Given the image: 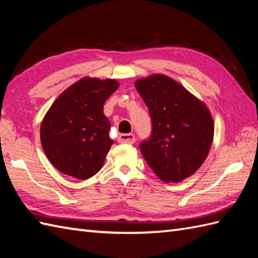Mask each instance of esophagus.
I'll return each instance as SVG.
<instances>
[{
    "label": "esophagus",
    "mask_w": 258,
    "mask_h": 258,
    "mask_svg": "<svg viewBox=\"0 0 258 258\" xmlns=\"http://www.w3.org/2000/svg\"><path fill=\"white\" fill-rule=\"evenodd\" d=\"M119 143H126V144H133L135 143V135L134 134H120L118 136Z\"/></svg>",
    "instance_id": "1"
}]
</instances>
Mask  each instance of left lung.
Listing matches in <instances>:
<instances>
[{"mask_svg":"<svg viewBox=\"0 0 258 258\" xmlns=\"http://www.w3.org/2000/svg\"><path fill=\"white\" fill-rule=\"evenodd\" d=\"M149 108L152 132L140 151L158 177L176 183L194 174L210 152L214 122L204 103L168 76L136 81Z\"/></svg>","mask_w":258,"mask_h":258,"instance_id":"left-lung-1","label":"left lung"}]
</instances>
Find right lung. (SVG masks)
Segmentation results:
<instances>
[{
  "label": "right lung",
  "mask_w": 258,
  "mask_h": 258,
  "mask_svg": "<svg viewBox=\"0 0 258 258\" xmlns=\"http://www.w3.org/2000/svg\"><path fill=\"white\" fill-rule=\"evenodd\" d=\"M117 87L114 80L84 78L52 104L41 124V143L59 172L87 179L102 168L114 143L103 106Z\"/></svg>",
  "instance_id": "obj_1"
}]
</instances>
